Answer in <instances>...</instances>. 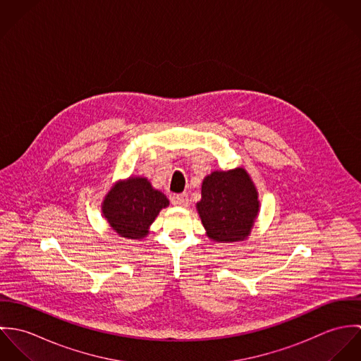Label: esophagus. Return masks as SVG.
I'll use <instances>...</instances> for the list:
<instances>
[{"label":"esophagus","instance_id":"obj_1","mask_svg":"<svg viewBox=\"0 0 361 361\" xmlns=\"http://www.w3.org/2000/svg\"><path fill=\"white\" fill-rule=\"evenodd\" d=\"M172 203L176 206L188 207L189 204V196L186 193H180V195H173L172 196Z\"/></svg>","mask_w":361,"mask_h":361}]
</instances>
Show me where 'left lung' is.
Wrapping results in <instances>:
<instances>
[{"label": "left lung", "instance_id": "8db88e82", "mask_svg": "<svg viewBox=\"0 0 361 361\" xmlns=\"http://www.w3.org/2000/svg\"><path fill=\"white\" fill-rule=\"evenodd\" d=\"M197 211L208 238L239 242L250 235L257 216V192L242 168L215 171L203 180Z\"/></svg>", "mask_w": 361, "mask_h": 361}]
</instances>
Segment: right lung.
<instances>
[{
	"label": "right lung",
	"instance_id": "1",
	"mask_svg": "<svg viewBox=\"0 0 361 361\" xmlns=\"http://www.w3.org/2000/svg\"><path fill=\"white\" fill-rule=\"evenodd\" d=\"M169 204L146 178H130L116 183L105 196L104 216L122 238L140 239L149 233L158 212Z\"/></svg>",
	"mask_w": 361,
	"mask_h": 361
}]
</instances>
